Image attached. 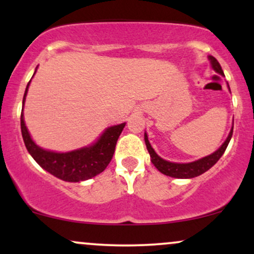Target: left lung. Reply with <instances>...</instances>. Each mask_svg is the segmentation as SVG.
Segmentation results:
<instances>
[{
	"label": "left lung",
	"mask_w": 254,
	"mask_h": 254,
	"mask_svg": "<svg viewBox=\"0 0 254 254\" xmlns=\"http://www.w3.org/2000/svg\"><path fill=\"white\" fill-rule=\"evenodd\" d=\"M209 60L211 61V65L212 68H214V70L217 71L218 74L223 75L222 68H221L220 63H218L216 58L210 56L209 57ZM232 135H233V129L230 130L228 137H227V139L224 141V143L221 145L220 149L215 151V153H212L211 155L203 157V159L197 160V161L190 162V164H174V162L166 161V160L161 159V157L157 155L155 150L151 148L149 141H148L147 133H144V141H145V145H147V149L150 154L151 162H153V165L155 166L157 170L161 172L162 174L172 177V178H179V179H188V178H194V177L200 176V174H203L204 172L210 170L212 166L220 160V157L223 155L224 151H226L230 138H232Z\"/></svg>",
	"instance_id": "left-lung-1"
}]
</instances>
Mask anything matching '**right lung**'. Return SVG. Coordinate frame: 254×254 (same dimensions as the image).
I'll return each mask as SVG.
<instances>
[{"mask_svg":"<svg viewBox=\"0 0 254 254\" xmlns=\"http://www.w3.org/2000/svg\"><path fill=\"white\" fill-rule=\"evenodd\" d=\"M28 84L26 87L22 104L25 103ZM20 124H21V133L26 148L32 157L38 162V165L42 166L44 170L48 171L52 176L60 178L64 182L70 183L90 179V178L100 174L109 166L113 154H115L118 137L125 127V123H123L109 127L105 130L97 143L90 145V147L69 151V153H54V151L42 149L32 141L25 125L22 111Z\"/></svg>","mask_w":254,"mask_h":254,"instance_id":"1","label":"right lung"}]
</instances>
